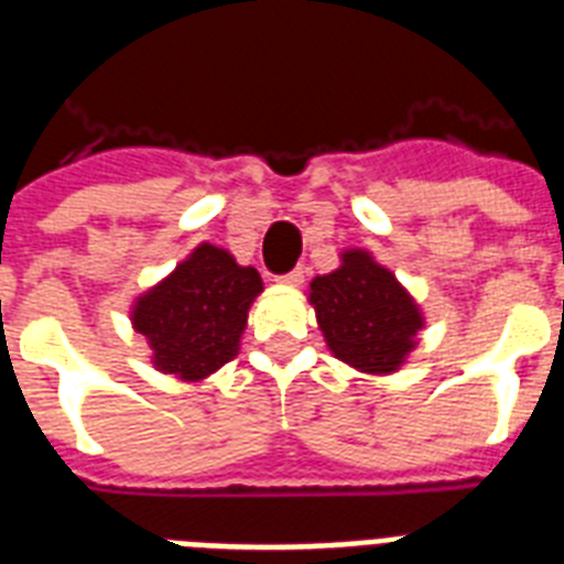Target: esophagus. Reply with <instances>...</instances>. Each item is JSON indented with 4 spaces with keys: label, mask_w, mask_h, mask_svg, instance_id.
I'll return each instance as SVG.
<instances>
[{
    "label": "esophagus",
    "mask_w": 564,
    "mask_h": 564,
    "mask_svg": "<svg viewBox=\"0 0 564 564\" xmlns=\"http://www.w3.org/2000/svg\"><path fill=\"white\" fill-rule=\"evenodd\" d=\"M276 282H282V285H291V288L303 285V282H305V270L303 268H294V270H291V273H285V276H276Z\"/></svg>",
    "instance_id": "esophagus-1"
}]
</instances>
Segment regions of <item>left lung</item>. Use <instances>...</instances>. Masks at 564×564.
<instances>
[{
	"instance_id": "8db88e82",
	"label": "left lung",
	"mask_w": 564,
	"mask_h": 564,
	"mask_svg": "<svg viewBox=\"0 0 564 564\" xmlns=\"http://www.w3.org/2000/svg\"><path fill=\"white\" fill-rule=\"evenodd\" d=\"M344 264L311 282L308 303L317 311L328 349L349 367L387 376L402 367L425 326L413 296L367 250H346Z\"/></svg>"
}]
</instances>
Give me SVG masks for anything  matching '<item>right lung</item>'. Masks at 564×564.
<instances>
[{
    "instance_id": "right-lung-1",
    "label": "right lung",
    "mask_w": 564,
    "mask_h": 564,
    "mask_svg": "<svg viewBox=\"0 0 564 564\" xmlns=\"http://www.w3.org/2000/svg\"><path fill=\"white\" fill-rule=\"evenodd\" d=\"M259 294V270L241 268L220 247L200 245L139 296L130 319L145 335L160 372L200 381L236 358L247 311Z\"/></svg>"
}]
</instances>
